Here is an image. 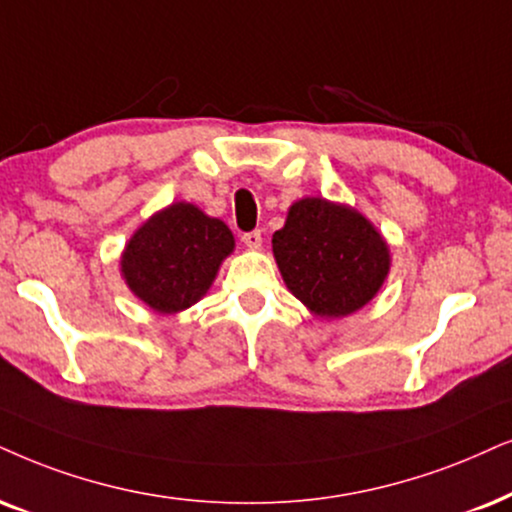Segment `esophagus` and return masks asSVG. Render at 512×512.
Wrapping results in <instances>:
<instances>
[{
  "label": "esophagus",
  "instance_id": "obj_1",
  "mask_svg": "<svg viewBox=\"0 0 512 512\" xmlns=\"http://www.w3.org/2000/svg\"><path fill=\"white\" fill-rule=\"evenodd\" d=\"M243 243L248 245V248L257 250L262 245V231H248V234H243Z\"/></svg>",
  "mask_w": 512,
  "mask_h": 512
}]
</instances>
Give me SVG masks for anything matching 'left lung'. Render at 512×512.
Returning a JSON list of instances; mask_svg holds the SVG:
<instances>
[{
  "label": "left lung",
  "instance_id": "1",
  "mask_svg": "<svg viewBox=\"0 0 512 512\" xmlns=\"http://www.w3.org/2000/svg\"><path fill=\"white\" fill-rule=\"evenodd\" d=\"M271 248L290 293L326 319L371 302L390 271V248L378 229L361 212L326 198L290 205Z\"/></svg>",
  "mask_w": 512,
  "mask_h": 512
}]
</instances>
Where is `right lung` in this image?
Segmentation results:
<instances>
[{
	"label": "right lung",
	"instance_id": "1",
	"mask_svg": "<svg viewBox=\"0 0 512 512\" xmlns=\"http://www.w3.org/2000/svg\"><path fill=\"white\" fill-rule=\"evenodd\" d=\"M234 245L222 219L191 203H172L134 231L120 271L129 290L153 312L177 314L208 293Z\"/></svg>",
	"mask_w": 512,
	"mask_h": 512
}]
</instances>
